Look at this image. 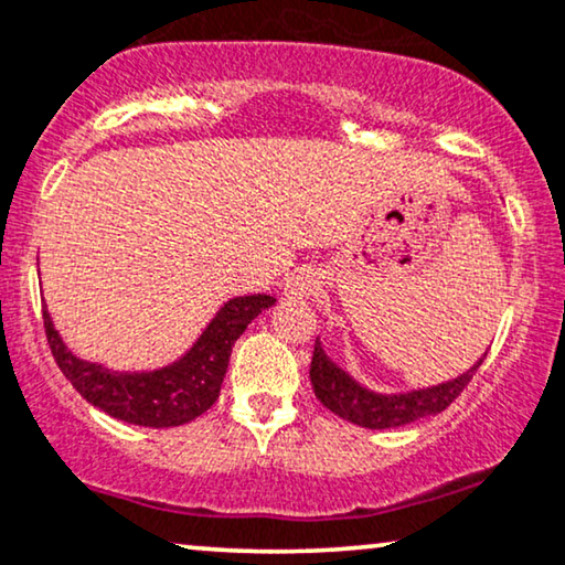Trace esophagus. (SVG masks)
Wrapping results in <instances>:
<instances>
[{
	"instance_id": "obj_1",
	"label": "esophagus",
	"mask_w": 565,
	"mask_h": 565,
	"mask_svg": "<svg viewBox=\"0 0 565 565\" xmlns=\"http://www.w3.org/2000/svg\"><path fill=\"white\" fill-rule=\"evenodd\" d=\"M315 289H318V278H315L312 270H297V274H291L287 287H284V295L289 299H302L310 297Z\"/></svg>"
}]
</instances>
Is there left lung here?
Segmentation results:
<instances>
[{"label":"left lung","instance_id":"obj_1","mask_svg":"<svg viewBox=\"0 0 565 565\" xmlns=\"http://www.w3.org/2000/svg\"><path fill=\"white\" fill-rule=\"evenodd\" d=\"M483 359L486 353L470 370H465L462 374H457V377L447 382H439V385L405 390V393H377V390H370L366 385H361L359 380H353L343 366H338L328 356L326 349H322L318 338L315 341L310 380L315 395H318V401L330 413H335V416H341L343 420L361 428L382 431V428H401L416 424L420 418H431L436 413L445 411L472 380V374L478 372Z\"/></svg>","mask_w":565,"mask_h":565}]
</instances>
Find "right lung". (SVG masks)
<instances>
[{"mask_svg":"<svg viewBox=\"0 0 565 565\" xmlns=\"http://www.w3.org/2000/svg\"><path fill=\"white\" fill-rule=\"evenodd\" d=\"M274 305L276 299L268 295L230 299L183 356L141 372H118L100 361L79 359L58 335L49 307H43V328L58 370L87 403L126 424L170 428L183 426L212 408L227 374L232 345L263 310Z\"/></svg>","mask_w":565,"mask_h":565,"instance_id":"add662e5","label":"right lung"}]
</instances>
